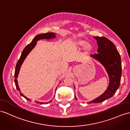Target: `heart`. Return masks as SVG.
<instances>
[{
  "label": "heart",
  "mask_w": 130,
  "mask_h": 130,
  "mask_svg": "<svg viewBox=\"0 0 130 130\" xmlns=\"http://www.w3.org/2000/svg\"><path fill=\"white\" fill-rule=\"evenodd\" d=\"M79 44L81 46H84L85 44H86V42H84V41H81V42L79 43Z\"/></svg>",
  "instance_id": "1"
}]
</instances>
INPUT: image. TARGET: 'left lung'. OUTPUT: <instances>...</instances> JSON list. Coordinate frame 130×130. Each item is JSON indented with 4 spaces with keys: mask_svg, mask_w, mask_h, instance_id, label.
I'll list each match as a JSON object with an SVG mask.
<instances>
[{
    "mask_svg": "<svg viewBox=\"0 0 130 130\" xmlns=\"http://www.w3.org/2000/svg\"><path fill=\"white\" fill-rule=\"evenodd\" d=\"M94 37L97 41L98 53L91 55V57L102 63L105 68L110 82L105 92L88 103H102L112 97L120 87L122 73L121 57L114 44L105 37ZM75 98L77 99L75 95Z\"/></svg>",
    "mask_w": 130,
    "mask_h": 130,
    "instance_id": "obj_1",
    "label": "left lung"
}]
</instances>
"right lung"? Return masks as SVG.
<instances>
[{
  "instance_id": "obj_1",
  "label": "right lung",
  "mask_w": 130,
  "mask_h": 130,
  "mask_svg": "<svg viewBox=\"0 0 130 130\" xmlns=\"http://www.w3.org/2000/svg\"><path fill=\"white\" fill-rule=\"evenodd\" d=\"M56 37V35H55V33H53V32H47L46 34H40V35H37L35 37H34V39L32 40V42H31L30 44H28L26 47H25V48L23 50V52H22V53L19 59V61H18L17 65H16V67H15V75H14V77H15V84L16 85V88L18 90L20 91V89L19 88L18 86V80L17 79V78L18 77V75L19 73V71H20V68L21 64H23V63L24 62V61L25 60V59L26 58V56L28 55V53L30 52V51L32 50L34 47L36 46V45L37 44V41H39L40 40H42V39H47L48 40L50 39H52V38H55ZM20 95L21 96H23V97H24L25 99H26L28 100H30V99H28L27 98H26L25 96H24V95L21 93L20 91ZM37 102V103H40V104H45V103H40L39 102ZM51 102L50 101V103ZM47 104V103H46Z\"/></svg>"
}]
</instances>
